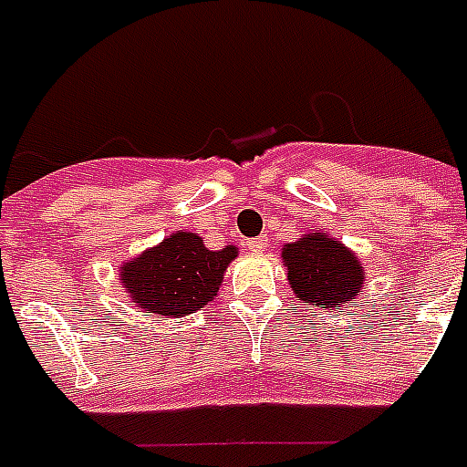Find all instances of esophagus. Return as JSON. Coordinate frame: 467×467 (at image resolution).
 Wrapping results in <instances>:
<instances>
[{"mask_svg": "<svg viewBox=\"0 0 467 467\" xmlns=\"http://www.w3.org/2000/svg\"><path fill=\"white\" fill-rule=\"evenodd\" d=\"M266 246H268L266 237H254V240L246 242V249H249V252H264Z\"/></svg>", "mask_w": 467, "mask_h": 467, "instance_id": "34e87169", "label": "esophagus"}]
</instances>
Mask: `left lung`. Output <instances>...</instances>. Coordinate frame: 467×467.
<instances>
[{
	"mask_svg": "<svg viewBox=\"0 0 467 467\" xmlns=\"http://www.w3.org/2000/svg\"><path fill=\"white\" fill-rule=\"evenodd\" d=\"M283 261L290 287L309 305L336 309L362 293L365 268L358 256L319 230L283 246Z\"/></svg>",
	"mask_w": 467,
	"mask_h": 467,
	"instance_id": "obj_1",
	"label": "left lung"
}]
</instances>
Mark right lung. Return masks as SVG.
<instances>
[{
    "mask_svg": "<svg viewBox=\"0 0 467 467\" xmlns=\"http://www.w3.org/2000/svg\"><path fill=\"white\" fill-rule=\"evenodd\" d=\"M237 246L211 252L196 233H172L119 268V280L146 317L180 319L215 299Z\"/></svg>",
    "mask_w": 467,
    "mask_h": 467,
    "instance_id": "1",
    "label": "right lung"
}]
</instances>
